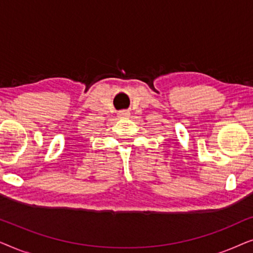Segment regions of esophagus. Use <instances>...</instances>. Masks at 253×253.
I'll list each match as a JSON object with an SVG mask.
<instances>
[{
	"instance_id": "esophagus-1",
	"label": "esophagus",
	"mask_w": 253,
	"mask_h": 253,
	"mask_svg": "<svg viewBox=\"0 0 253 253\" xmlns=\"http://www.w3.org/2000/svg\"><path fill=\"white\" fill-rule=\"evenodd\" d=\"M129 112H126V110H122V112H120L119 113V115L121 116V117H126V116H129Z\"/></svg>"
}]
</instances>
